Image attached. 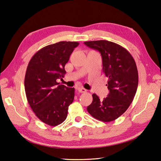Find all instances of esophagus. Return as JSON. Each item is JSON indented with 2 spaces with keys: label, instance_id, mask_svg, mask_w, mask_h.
I'll return each instance as SVG.
<instances>
[{
  "label": "esophagus",
  "instance_id": "34e87169",
  "mask_svg": "<svg viewBox=\"0 0 161 161\" xmlns=\"http://www.w3.org/2000/svg\"><path fill=\"white\" fill-rule=\"evenodd\" d=\"M77 91L80 92V93H85V92H86V89H85L84 88H78Z\"/></svg>",
  "mask_w": 161,
  "mask_h": 161
}]
</instances>
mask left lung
I'll use <instances>...</instances> for the list:
<instances>
[{
    "mask_svg": "<svg viewBox=\"0 0 161 161\" xmlns=\"http://www.w3.org/2000/svg\"><path fill=\"white\" fill-rule=\"evenodd\" d=\"M84 44L100 53L109 90L103 100L92 95L93 102L87 111L98 120L114 121L127 110L137 91L138 73L135 60L127 50L114 42L99 40Z\"/></svg>",
    "mask_w": 161,
    "mask_h": 161,
    "instance_id": "obj_1",
    "label": "left lung"
}]
</instances>
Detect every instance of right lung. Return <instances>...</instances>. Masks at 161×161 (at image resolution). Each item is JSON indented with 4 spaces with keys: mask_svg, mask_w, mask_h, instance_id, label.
I'll return each instance as SVG.
<instances>
[{
    "mask_svg": "<svg viewBox=\"0 0 161 161\" xmlns=\"http://www.w3.org/2000/svg\"><path fill=\"white\" fill-rule=\"evenodd\" d=\"M78 45L75 42H60L43 47L34 54L27 68V100L36 117L50 126H57L66 119L73 102L75 88L59 84L57 80L66 74L65 65Z\"/></svg>",
    "mask_w": 161,
    "mask_h": 161,
    "instance_id": "right-lung-1",
    "label": "right lung"
}]
</instances>
